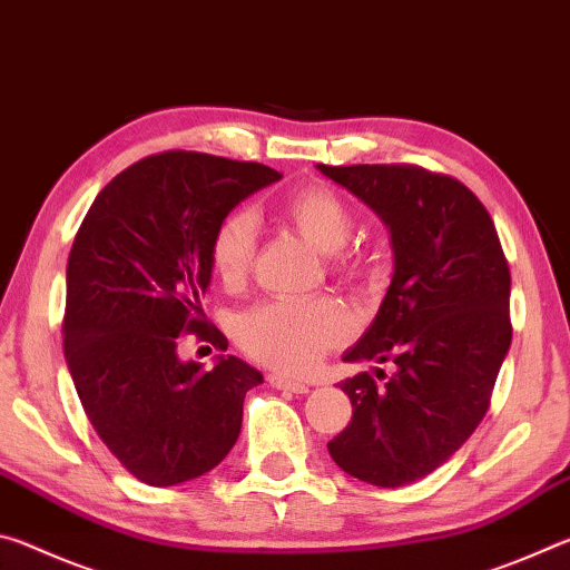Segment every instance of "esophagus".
I'll list each match as a JSON object with an SVG mask.
<instances>
[{"instance_id":"34e87169","label":"esophagus","mask_w":570,"mask_h":570,"mask_svg":"<svg viewBox=\"0 0 570 570\" xmlns=\"http://www.w3.org/2000/svg\"><path fill=\"white\" fill-rule=\"evenodd\" d=\"M266 382L272 384V387L284 390V392H294V394H306L308 392V387H306L304 382H294V380L284 377V374H268Z\"/></svg>"}]
</instances>
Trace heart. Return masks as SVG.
<instances>
[{
	"mask_svg": "<svg viewBox=\"0 0 570 570\" xmlns=\"http://www.w3.org/2000/svg\"><path fill=\"white\" fill-rule=\"evenodd\" d=\"M286 218L308 244L332 254L342 274H362V258L346 250L354 234V210L330 186H306L286 200ZM258 246V218L250 208H236L220 220L210 240V266L224 284H240L248 276ZM354 320L340 298H274L246 308L236 320V340L254 360L282 372H306L322 356L344 344Z\"/></svg>",
	"mask_w": 570,
	"mask_h": 570,
	"instance_id": "b5f03b06",
	"label": "heart"
}]
</instances>
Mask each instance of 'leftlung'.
<instances>
[{"mask_svg": "<svg viewBox=\"0 0 570 570\" xmlns=\"http://www.w3.org/2000/svg\"><path fill=\"white\" fill-rule=\"evenodd\" d=\"M390 226L394 276L344 362L394 364L342 382L352 422L330 445L346 475L400 488L438 470L485 417L513 340L510 268L465 183L412 163L324 166Z\"/></svg>", "mask_w": 570, "mask_h": 570, "instance_id": "8db88e82", "label": "left lung"}]
</instances>
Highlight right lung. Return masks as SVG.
<instances>
[{
  "label": "right lung",
  "mask_w": 570,
  "mask_h": 570,
  "mask_svg": "<svg viewBox=\"0 0 570 570\" xmlns=\"http://www.w3.org/2000/svg\"><path fill=\"white\" fill-rule=\"evenodd\" d=\"M282 178L262 163L166 150L118 173L67 258L65 356L90 424L120 465L153 488L214 470L236 445L244 397L262 372L220 356L178 360L180 334L226 352L200 298L210 240L250 193Z\"/></svg>",
  "instance_id": "right-lung-1"
}]
</instances>
